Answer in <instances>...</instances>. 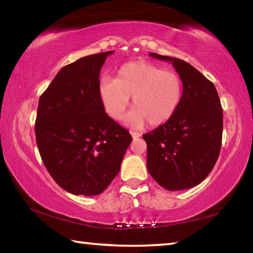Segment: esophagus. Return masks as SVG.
<instances>
[{"label":"esophagus","instance_id":"obj_1","mask_svg":"<svg viewBox=\"0 0 253 253\" xmlns=\"http://www.w3.org/2000/svg\"><path fill=\"white\" fill-rule=\"evenodd\" d=\"M130 135L132 136V138H138V137L142 136L140 132H137V131H134V130H130Z\"/></svg>","mask_w":253,"mask_h":253}]
</instances>
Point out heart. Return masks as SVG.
<instances>
[{
  "label": "heart",
  "mask_w": 253,
  "mask_h": 253,
  "mask_svg": "<svg viewBox=\"0 0 253 253\" xmlns=\"http://www.w3.org/2000/svg\"><path fill=\"white\" fill-rule=\"evenodd\" d=\"M184 84L176 71L147 61L123 65L115 79L100 81L99 93L109 116L121 121L132 97L135 108L127 117V124L142 127L148 122L160 126L176 113L183 99Z\"/></svg>",
  "instance_id": "b5f03b06"
}]
</instances>
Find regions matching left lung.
Here are the masks:
<instances>
[{
    "instance_id": "obj_1",
    "label": "left lung",
    "mask_w": 253,
    "mask_h": 253,
    "mask_svg": "<svg viewBox=\"0 0 253 253\" xmlns=\"http://www.w3.org/2000/svg\"><path fill=\"white\" fill-rule=\"evenodd\" d=\"M172 62L184 84L183 99L174 116L143 135L147 144V169L166 190L194 187L207 178L219 157L223 111L213 83L190 63L149 53Z\"/></svg>"
}]
</instances>
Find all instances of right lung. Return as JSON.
<instances>
[{"instance_id": "add662e5", "label": "right lung", "mask_w": 253, "mask_h": 253, "mask_svg": "<svg viewBox=\"0 0 253 253\" xmlns=\"http://www.w3.org/2000/svg\"><path fill=\"white\" fill-rule=\"evenodd\" d=\"M113 52L65 66L39 99L34 128L42 162L55 183L75 195L104 192L132 140L106 114L100 98V69Z\"/></svg>"}]
</instances>
